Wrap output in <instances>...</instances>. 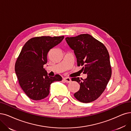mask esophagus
Wrapping results in <instances>:
<instances>
[{
    "label": "esophagus",
    "instance_id": "esophagus-1",
    "mask_svg": "<svg viewBox=\"0 0 131 131\" xmlns=\"http://www.w3.org/2000/svg\"><path fill=\"white\" fill-rule=\"evenodd\" d=\"M64 81L66 83H70V82L71 81V79H70V78H69V77H65V78H64Z\"/></svg>",
    "mask_w": 131,
    "mask_h": 131
}]
</instances>
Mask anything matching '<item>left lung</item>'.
I'll use <instances>...</instances> for the list:
<instances>
[{"label":"left lung","instance_id":"left-lung-1","mask_svg":"<svg viewBox=\"0 0 131 131\" xmlns=\"http://www.w3.org/2000/svg\"><path fill=\"white\" fill-rule=\"evenodd\" d=\"M67 43L74 50L77 66H82L87 78H72L80 85L74 97L82 103H90L100 97L106 89L112 74L108 52L101 42L88 34L66 38Z\"/></svg>","mask_w":131,"mask_h":131}]
</instances>
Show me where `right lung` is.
I'll return each mask as SVG.
<instances>
[{
	"instance_id": "obj_1",
	"label": "right lung",
	"mask_w": 131,
	"mask_h": 131,
	"mask_svg": "<svg viewBox=\"0 0 131 131\" xmlns=\"http://www.w3.org/2000/svg\"><path fill=\"white\" fill-rule=\"evenodd\" d=\"M64 36H42L26 42L15 64V71L20 86L29 98L39 101L47 97L51 84L61 81L59 75L48 76L43 68L50 49L60 43Z\"/></svg>"
}]
</instances>
